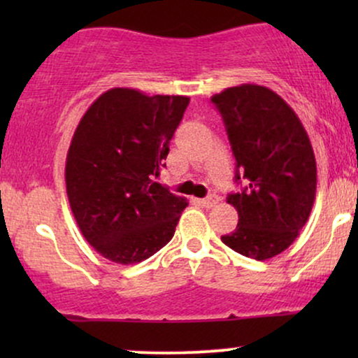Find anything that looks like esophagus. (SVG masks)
<instances>
[{
  "mask_svg": "<svg viewBox=\"0 0 358 358\" xmlns=\"http://www.w3.org/2000/svg\"><path fill=\"white\" fill-rule=\"evenodd\" d=\"M217 203H219V196H217V195H208L202 200V205H203V207H207V208L215 207Z\"/></svg>",
  "mask_w": 358,
  "mask_h": 358,
  "instance_id": "34e87169",
  "label": "esophagus"
}]
</instances>
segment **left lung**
Returning <instances> with one entry per match:
<instances>
[{"label":"left lung","instance_id":"8db88e82","mask_svg":"<svg viewBox=\"0 0 358 358\" xmlns=\"http://www.w3.org/2000/svg\"><path fill=\"white\" fill-rule=\"evenodd\" d=\"M210 101L236 156V182L245 183L229 193L239 224L222 242L266 261L289 248L310 217L316 195L313 148L296 113L268 87L242 84Z\"/></svg>","mask_w":358,"mask_h":358}]
</instances>
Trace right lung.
Returning a JSON list of instances; mask_svg holds the SVG:
<instances>
[{"label": "right lung", "mask_w": 358, "mask_h": 358, "mask_svg": "<svg viewBox=\"0 0 358 358\" xmlns=\"http://www.w3.org/2000/svg\"><path fill=\"white\" fill-rule=\"evenodd\" d=\"M190 97L106 90L72 136L65 185L82 236L101 256L136 264L165 248L188 202L155 182Z\"/></svg>", "instance_id": "obj_1"}]
</instances>
